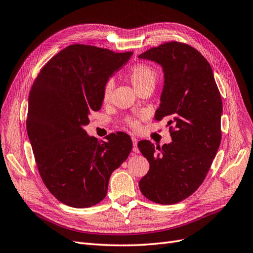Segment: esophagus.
I'll list each match as a JSON object with an SVG mask.
<instances>
[{
	"mask_svg": "<svg viewBox=\"0 0 253 253\" xmlns=\"http://www.w3.org/2000/svg\"><path fill=\"white\" fill-rule=\"evenodd\" d=\"M131 139H132V144H133V149H132V150H133V152L138 153V152H139V149L137 148V138L134 137V136H132Z\"/></svg>",
	"mask_w": 253,
	"mask_h": 253,
	"instance_id": "obj_1",
	"label": "esophagus"
}]
</instances>
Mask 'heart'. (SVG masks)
Wrapping results in <instances>:
<instances>
[{
	"instance_id": "obj_1",
	"label": "heart",
	"mask_w": 253,
	"mask_h": 253,
	"mask_svg": "<svg viewBox=\"0 0 253 253\" xmlns=\"http://www.w3.org/2000/svg\"><path fill=\"white\" fill-rule=\"evenodd\" d=\"M127 76L133 84L135 89L138 92H141L146 88L154 87L158 75L157 71L151 64L147 62H136L128 69ZM112 88H114V83L111 80H107L103 85L102 90V100L104 103H108L110 101ZM125 123L134 130L139 128V121L135 118H127L125 120Z\"/></svg>"
}]
</instances>
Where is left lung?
<instances>
[{
	"label": "left lung",
	"instance_id": "1",
	"mask_svg": "<svg viewBox=\"0 0 253 253\" xmlns=\"http://www.w3.org/2000/svg\"><path fill=\"white\" fill-rule=\"evenodd\" d=\"M160 63L165 85L155 120L168 117L171 144L137 147L150 164L139 180L149 200L175 204L188 198L204 181L221 143L222 99L209 61L188 43L168 42L138 56Z\"/></svg>",
	"mask_w": 253,
	"mask_h": 253
}]
</instances>
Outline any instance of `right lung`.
I'll list each match as a JSON object with an SVG mask.
<instances>
[{
	"instance_id": "right-lung-1",
	"label": "right lung",
	"mask_w": 253,
	"mask_h": 253,
	"mask_svg": "<svg viewBox=\"0 0 253 253\" xmlns=\"http://www.w3.org/2000/svg\"><path fill=\"white\" fill-rule=\"evenodd\" d=\"M132 54L74 43L53 56L32 84L28 136L44 185L65 205L84 209L101 202L111 173L131 151L128 134L110 133L99 142L83 127L89 112L101 108L104 83Z\"/></svg>"
}]
</instances>
